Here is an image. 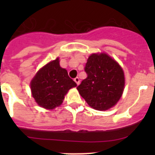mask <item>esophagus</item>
<instances>
[{"instance_id": "34e87169", "label": "esophagus", "mask_w": 155, "mask_h": 155, "mask_svg": "<svg viewBox=\"0 0 155 155\" xmlns=\"http://www.w3.org/2000/svg\"><path fill=\"white\" fill-rule=\"evenodd\" d=\"M74 81L76 82V84L78 85V84H80V79H79V78H78V77H77V78H75Z\"/></svg>"}]
</instances>
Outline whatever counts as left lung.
I'll use <instances>...</instances> for the list:
<instances>
[{"mask_svg": "<svg viewBox=\"0 0 155 155\" xmlns=\"http://www.w3.org/2000/svg\"><path fill=\"white\" fill-rule=\"evenodd\" d=\"M84 71L87 78L77 87L88 105L96 110H107L121 98L125 85L124 71L106 53H93Z\"/></svg>", "mask_w": 155, "mask_h": 155, "instance_id": "obj_1", "label": "left lung"}]
</instances>
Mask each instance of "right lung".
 <instances>
[{
    "instance_id": "add662e5",
    "label": "right lung",
    "mask_w": 155,
    "mask_h": 155,
    "mask_svg": "<svg viewBox=\"0 0 155 155\" xmlns=\"http://www.w3.org/2000/svg\"><path fill=\"white\" fill-rule=\"evenodd\" d=\"M59 62L57 58L48 63L37 72L30 84L32 97L44 109H53L61 105L69 89L77 86Z\"/></svg>"
}]
</instances>
